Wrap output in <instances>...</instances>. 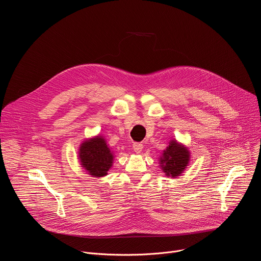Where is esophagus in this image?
<instances>
[{
  "instance_id": "obj_1",
  "label": "esophagus",
  "mask_w": 261,
  "mask_h": 261,
  "mask_svg": "<svg viewBox=\"0 0 261 261\" xmlns=\"http://www.w3.org/2000/svg\"><path fill=\"white\" fill-rule=\"evenodd\" d=\"M133 148H134L135 153L139 154V153L142 151V148H143V144H142V143H140V142H134V143H133Z\"/></svg>"
}]
</instances>
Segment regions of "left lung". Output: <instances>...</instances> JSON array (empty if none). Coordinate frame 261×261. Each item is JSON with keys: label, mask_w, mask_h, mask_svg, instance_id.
Returning <instances> with one entry per match:
<instances>
[{"label": "left lung", "mask_w": 261, "mask_h": 261, "mask_svg": "<svg viewBox=\"0 0 261 261\" xmlns=\"http://www.w3.org/2000/svg\"><path fill=\"white\" fill-rule=\"evenodd\" d=\"M189 159L190 155L187 147L172 140L169 142V146H167L163 152V155L160 158V163L167 176L175 177L184 171L186 166L188 165Z\"/></svg>", "instance_id": "left-lung-1"}]
</instances>
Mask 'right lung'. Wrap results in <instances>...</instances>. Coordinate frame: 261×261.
<instances>
[{
    "label": "right lung",
    "mask_w": 261,
    "mask_h": 261,
    "mask_svg": "<svg viewBox=\"0 0 261 261\" xmlns=\"http://www.w3.org/2000/svg\"><path fill=\"white\" fill-rule=\"evenodd\" d=\"M80 159L83 167L95 177L104 176L113 166L114 156L105 140L97 136L83 142L80 147Z\"/></svg>",
    "instance_id": "obj_1"
}]
</instances>
